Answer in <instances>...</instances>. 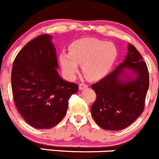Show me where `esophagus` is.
<instances>
[{"mask_svg": "<svg viewBox=\"0 0 159 159\" xmlns=\"http://www.w3.org/2000/svg\"><path fill=\"white\" fill-rule=\"evenodd\" d=\"M79 87H80V89H84L85 88L88 87V85L86 84V83H80Z\"/></svg>", "mask_w": 159, "mask_h": 159, "instance_id": "esophagus-1", "label": "esophagus"}]
</instances>
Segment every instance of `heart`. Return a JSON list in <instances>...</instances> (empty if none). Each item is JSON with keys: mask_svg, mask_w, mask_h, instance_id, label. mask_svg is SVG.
Masks as SVG:
<instances>
[{"mask_svg": "<svg viewBox=\"0 0 159 159\" xmlns=\"http://www.w3.org/2000/svg\"><path fill=\"white\" fill-rule=\"evenodd\" d=\"M69 53L60 55V62L65 74L73 78L78 72V63L87 77L97 80L107 74L118 56L113 43L95 38H85L72 43Z\"/></svg>", "mask_w": 159, "mask_h": 159, "instance_id": "1", "label": "heart"}]
</instances>
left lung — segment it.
<instances>
[{"label": "left lung", "mask_w": 159, "mask_h": 159, "mask_svg": "<svg viewBox=\"0 0 159 159\" xmlns=\"http://www.w3.org/2000/svg\"><path fill=\"white\" fill-rule=\"evenodd\" d=\"M128 54L109 74L91 86L96 94L91 107L95 122L101 128L117 131L128 127L145 108V97L149 86V74L139 52L129 43ZM125 68L136 75L134 79L124 80L121 76Z\"/></svg>", "instance_id": "obj_1"}]
</instances>
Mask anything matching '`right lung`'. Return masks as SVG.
<instances>
[{
  "label": "right lung",
  "mask_w": 159,
  "mask_h": 159,
  "mask_svg": "<svg viewBox=\"0 0 159 159\" xmlns=\"http://www.w3.org/2000/svg\"><path fill=\"white\" fill-rule=\"evenodd\" d=\"M51 36L43 34L28 42L13 63L11 87L16 107L24 120L36 129L57 125L66 113L76 83L62 79Z\"/></svg>",
  "instance_id": "obj_1"
}]
</instances>
